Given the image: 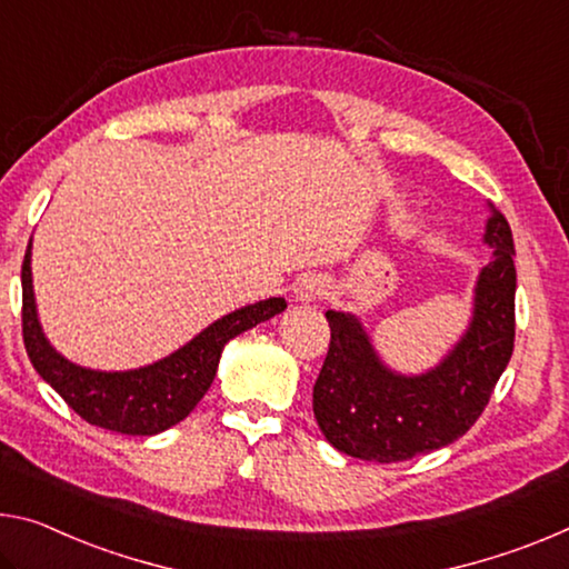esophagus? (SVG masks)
I'll list each match as a JSON object with an SVG mask.
<instances>
[{
    "label": "esophagus",
    "instance_id": "esophagus-1",
    "mask_svg": "<svg viewBox=\"0 0 569 569\" xmlns=\"http://www.w3.org/2000/svg\"><path fill=\"white\" fill-rule=\"evenodd\" d=\"M327 291H329V286L321 276H303L299 286H296L293 296H296V301H299V303H311L317 299H323Z\"/></svg>",
    "mask_w": 569,
    "mask_h": 569
}]
</instances>
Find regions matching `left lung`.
Returning a JSON list of instances; mask_svg holds the SVG:
<instances>
[{
    "label": "left lung",
    "instance_id": "8db88e82",
    "mask_svg": "<svg viewBox=\"0 0 569 569\" xmlns=\"http://www.w3.org/2000/svg\"><path fill=\"white\" fill-rule=\"evenodd\" d=\"M483 242L493 250L473 288L463 337L422 375L387 367L355 313L327 311L331 341L313 385V415L329 443L351 458L398 463L450 446L479 420L513 351V240L489 204Z\"/></svg>",
    "mask_w": 569,
    "mask_h": 569
}]
</instances>
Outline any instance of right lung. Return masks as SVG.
Masks as SVG:
<instances>
[{"instance_id": "obj_1", "label": "right lung", "mask_w": 569, "mask_h": 569, "mask_svg": "<svg viewBox=\"0 0 569 569\" xmlns=\"http://www.w3.org/2000/svg\"><path fill=\"white\" fill-rule=\"evenodd\" d=\"M32 240L22 263V337L38 375L90 426L123 436H157L177 426L210 390L220 355L230 339L286 309V299H266L212 321L184 347L154 365L103 372L70 362L40 327L32 291Z\"/></svg>"}]
</instances>
